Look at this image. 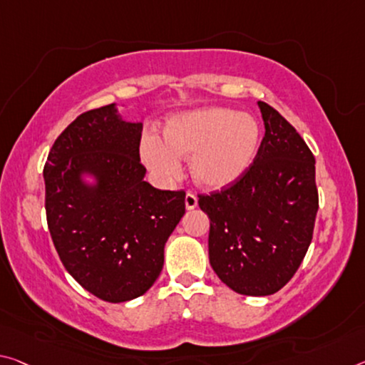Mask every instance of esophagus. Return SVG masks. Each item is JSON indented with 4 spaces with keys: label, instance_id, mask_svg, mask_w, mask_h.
<instances>
[{
    "label": "esophagus",
    "instance_id": "34e87169",
    "mask_svg": "<svg viewBox=\"0 0 365 365\" xmlns=\"http://www.w3.org/2000/svg\"><path fill=\"white\" fill-rule=\"evenodd\" d=\"M196 206H198V198H196L193 193L188 192L187 195H185V207H187L188 211H192Z\"/></svg>",
    "mask_w": 365,
    "mask_h": 365
}]
</instances>
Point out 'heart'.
Segmentation results:
<instances>
[{"instance_id":"heart-1","label":"heart","mask_w":365,"mask_h":365,"mask_svg":"<svg viewBox=\"0 0 365 365\" xmlns=\"http://www.w3.org/2000/svg\"><path fill=\"white\" fill-rule=\"evenodd\" d=\"M259 136V126L250 115L222 107L201 108L167 121L164 141L153 135L144 138L141 158L162 180H173L180 175V159L192 155L193 182L206 190H222L250 169Z\"/></svg>"}]
</instances>
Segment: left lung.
Returning <instances> with one entry per match:
<instances>
[{
	"mask_svg": "<svg viewBox=\"0 0 365 365\" xmlns=\"http://www.w3.org/2000/svg\"><path fill=\"white\" fill-rule=\"evenodd\" d=\"M264 138L234 185L200 195L210 217V263L244 296H271L296 274L309 250L318 211L315 158L296 128L258 102Z\"/></svg>",
	"mask_w": 365,
	"mask_h": 365,
	"instance_id": "8db88e82",
	"label": "left lung"
}]
</instances>
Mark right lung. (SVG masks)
I'll return each instance as SVG.
<instances>
[{"mask_svg": "<svg viewBox=\"0 0 365 365\" xmlns=\"http://www.w3.org/2000/svg\"><path fill=\"white\" fill-rule=\"evenodd\" d=\"M141 131L143 123L121 118L115 103L89 110L56 138L43 169L58 257L86 291L112 304L154 284L165 242L185 214L183 190L144 182Z\"/></svg>", "mask_w": 365, "mask_h": 365, "instance_id": "1", "label": "right lung"}]
</instances>
